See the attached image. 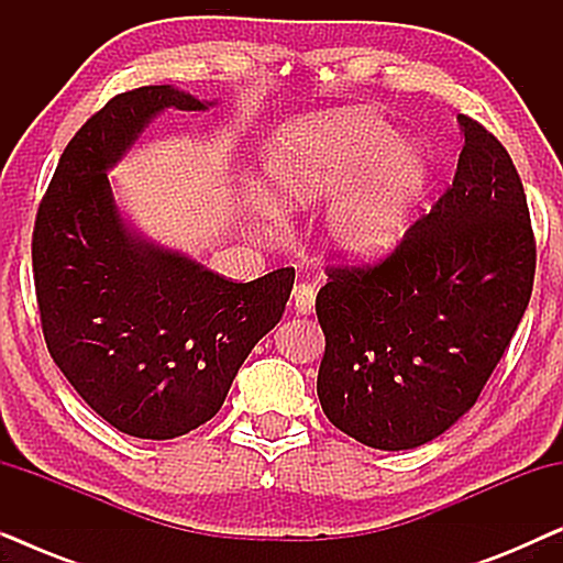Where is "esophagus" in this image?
<instances>
[{
    "mask_svg": "<svg viewBox=\"0 0 563 563\" xmlns=\"http://www.w3.org/2000/svg\"><path fill=\"white\" fill-rule=\"evenodd\" d=\"M291 297H295V310L299 314H310L314 310V289L310 284H297L291 289Z\"/></svg>",
    "mask_w": 563,
    "mask_h": 563,
    "instance_id": "1",
    "label": "esophagus"
}]
</instances>
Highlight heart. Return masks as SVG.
Returning <instances> with one entry per match:
<instances>
[{
    "label": "heart",
    "mask_w": 563,
    "mask_h": 563,
    "mask_svg": "<svg viewBox=\"0 0 563 563\" xmlns=\"http://www.w3.org/2000/svg\"><path fill=\"white\" fill-rule=\"evenodd\" d=\"M266 179L276 210H307L343 194L328 218L330 249L351 264H368L405 235L428 184V158L374 114H314L276 133Z\"/></svg>",
    "instance_id": "heart-1"
}]
</instances>
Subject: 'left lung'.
Wrapping results in <instances>:
<instances>
[{"label":"left lung","mask_w":563,"mask_h":563,"mask_svg":"<svg viewBox=\"0 0 563 563\" xmlns=\"http://www.w3.org/2000/svg\"><path fill=\"white\" fill-rule=\"evenodd\" d=\"M464 148L433 210L374 266H333L318 291L322 412L345 435L407 451L445 433L495 372L536 276L510 153L459 114Z\"/></svg>","instance_id":"obj_1"}]
</instances>
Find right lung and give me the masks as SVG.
Returning <instances> with one entry per match:
<instances>
[{
	"label": "right lung",
	"mask_w": 563,
	"mask_h": 563,
	"mask_svg": "<svg viewBox=\"0 0 563 563\" xmlns=\"http://www.w3.org/2000/svg\"><path fill=\"white\" fill-rule=\"evenodd\" d=\"M210 104L168 84L112 97L66 145L35 218V295L53 361L99 418L148 441L218 415L295 284V268L225 279L145 241L114 205L107 172L148 122L168 107Z\"/></svg>",
	"instance_id": "1"
}]
</instances>
